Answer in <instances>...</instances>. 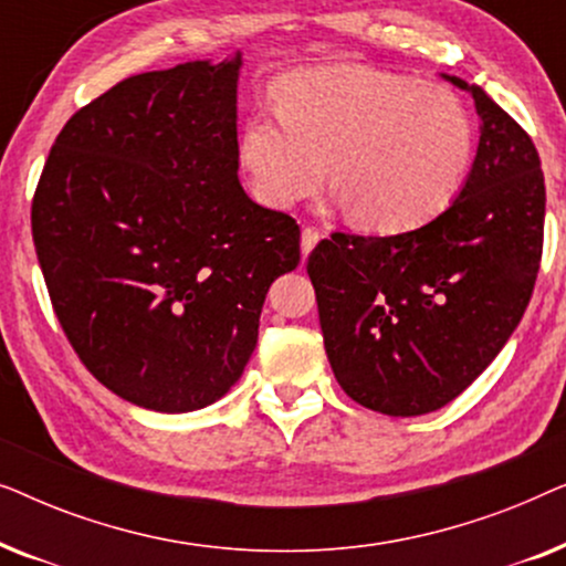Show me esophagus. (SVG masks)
Wrapping results in <instances>:
<instances>
[{
  "label": "esophagus",
  "mask_w": 566,
  "mask_h": 566,
  "mask_svg": "<svg viewBox=\"0 0 566 566\" xmlns=\"http://www.w3.org/2000/svg\"><path fill=\"white\" fill-rule=\"evenodd\" d=\"M322 239V231L319 229H314V227H306L304 231H301V252H304V258L308 252L314 250L316 247V242H319Z\"/></svg>",
  "instance_id": "1"
}]
</instances>
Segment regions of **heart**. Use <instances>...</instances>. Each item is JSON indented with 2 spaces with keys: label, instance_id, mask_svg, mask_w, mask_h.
<instances>
[{
  "label": "heart",
  "instance_id": "b5f03b06",
  "mask_svg": "<svg viewBox=\"0 0 566 566\" xmlns=\"http://www.w3.org/2000/svg\"><path fill=\"white\" fill-rule=\"evenodd\" d=\"M275 97L239 138L254 196L273 208L312 196L332 161L350 219L401 234L443 213L471 172L474 123L443 84L335 64L289 74Z\"/></svg>",
  "mask_w": 566,
  "mask_h": 566
}]
</instances>
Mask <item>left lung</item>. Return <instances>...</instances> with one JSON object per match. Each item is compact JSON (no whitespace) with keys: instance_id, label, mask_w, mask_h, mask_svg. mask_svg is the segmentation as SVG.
Wrapping results in <instances>:
<instances>
[{"instance_id":"8db88e82","label":"left lung","mask_w":566,"mask_h":566,"mask_svg":"<svg viewBox=\"0 0 566 566\" xmlns=\"http://www.w3.org/2000/svg\"><path fill=\"white\" fill-rule=\"evenodd\" d=\"M482 136L459 198L394 237L335 231L308 254L329 366L374 412H436L521 324L544 252L546 188L531 136L476 84Z\"/></svg>"}]
</instances>
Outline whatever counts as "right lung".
Wrapping results in <instances>:
<instances>
[{
	"mask_svg": "<svg viewBox=\"0 0 566 566\" xmlns=\"http://www.w3.org/2000/svg\"><path fill=\"white\" fill-rule=\"evenodd\" d=\"M242 56L128 76L61 128L33 196V242L84 368L130 405L221 399L258 345L277 275L301 260L289 213L239 185Z\"/></svg>",
	"mask_w": 566,
	"mask_h": 566,
	"instance_id": "right-lung-1",
	"label": "right lung"
}]
</instances>
